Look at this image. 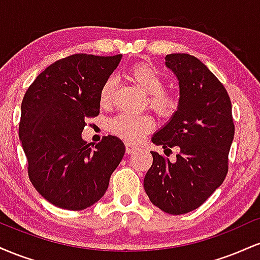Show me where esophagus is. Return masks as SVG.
<instances>
[{
  "label": "esophagus",
  "instance_id": "obj_1",
  "mask_svg": "<svg viewBox=\"0 0 260 260\" xmlns=\"http://www.w3.org/2000/svg\"><path fill=\"white\" fill-rule=\"evenodd\" d=\"M138 147H137V145H134V144H132V143H126V151L128 154H133L134 151H137L138 150Z\"/></svg>",
  "mask_w": 260,
  "mask_h": 260
}]
</instances>
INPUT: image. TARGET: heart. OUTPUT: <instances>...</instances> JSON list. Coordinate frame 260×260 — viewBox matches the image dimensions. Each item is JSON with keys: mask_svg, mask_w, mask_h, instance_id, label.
<instances>
[{"mask_svg": "<svg viewBox=\"0 0 260 260\" xmlns=\"http://www.w3.org/2000/svg\"><path fill=\"white\" fill-rule=\"evenodd\" d=\"M128 77L132 82L147 92L149 107L162 118H170L180 107V95L170 89H164L165 80L156 68L148 63H138L128 71ZM115 82L109 78L100 89L99 103L101 107L111 106L113 100ZM109 131L113 136L129 143L138 142L154 128V120L148 113L131 115L118 113L109 121Z\"/></svg>", "mask_w": 260, "mask_h": 260, "instance_id": "1", "label": "heart"}]
</instances>
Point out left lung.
I'll return each mask as SVG.
<instances>
[{
    "instance_id": "left-lung-1",
    "label": "left lung",
    "mask_w": 260,
    "mask_h": 260,
    "mask_svg": "<svg viewBox=\"0 0 260 260\" xmlns=\"http://www.w3.org/2000/svg\"><path fill=\"white\" fill-rule=\"evenodd\" d=\"M180 84V107L154 134L153 143L177 148L176 161L151 151L144 189L155 207L171 215L199 208L225 180L235 134L231 100L222 83L188 53L166 55Z\"/></svg>"
}]
</instances>
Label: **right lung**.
<instances>
[{
    "mask_svg": "<svg viewBox=\"0 0 260 260\" xmlns=\"http://www.w3.org/2000/svg\"><path fill=\"white\" fill-rule=\"evenodd\" d=\"M121 57L67 56L39 74L23 98L19 138L29 180L56 207L83 210L100 201L123 157L117 137H103L95 147L82 139L86 120L100 113L101 86Z\"/></svg>",
    "mask_w": 260,
    "mask_h": 260,
    "instance_id": "1",
    "label": "right lung"
}]
</instances>
